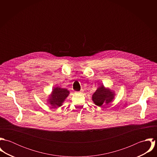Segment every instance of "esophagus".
Returning a JSON list of instances; mask_svg holds the SVG:
<instances>
[{
	"label": "esophagus",
	"mask_w": 157,
	"mask_h": 157,
	"mask_svg": "<svg viewBox=\"0 0 157 157\" xmlns=\"http://www.w3.org/2000/svg\"><path fill=\"white\" fill-rule=\"evenodd\" d=\"M77 94H82L83 93V91H77V92H75Z\"/></svg>",
	"instance_id": "obj_1"
}]
</instances>
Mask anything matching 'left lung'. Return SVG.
<instances>
[{"label": "left lung", "mask_w": 157, "mask_h": 157, "mask_svg": "<svg viewBox=\"0 0 157 157\" xmlns=\"http://www.w3.org/2000/svg\"><path fill=\"white\" fill-rule=\"evenodd\" d=\"M114 98V94L109 89L106 88L103 85L100 86L92 95V100L94 103L98 106L103 105H106L111 102Z\"/></svg>", "instance_id": "obj_1"}]
</instances>
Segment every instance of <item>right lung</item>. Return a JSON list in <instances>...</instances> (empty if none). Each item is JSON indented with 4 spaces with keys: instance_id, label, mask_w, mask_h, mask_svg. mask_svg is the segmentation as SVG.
Listing matches in <instances>:
<instances>
[{
    "instance_id": "right-lung-1",
    "label": "right lung",
    "mask_w": 157,
    "mask_h": 157,
    "mask_svg": "<svg viewBox=\"0 0 157 157\" xmlns=\"http://www.w3.org/2000/svg\"><path fill=\"white\" fill-rule=\"evenodd\" d=\"M69 94V92L67 89L59 87L54 88L52 90V94L49 97L50 98L48 100L49 104L52 106V108H54L61 106Z\"/></svg>"
}]
</instances>
